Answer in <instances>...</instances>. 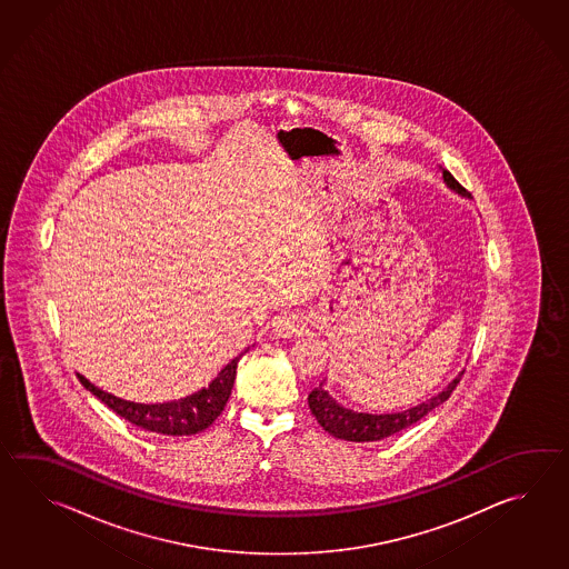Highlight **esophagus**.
<instances>
[{"mask_svg": "<svg viewBox=\"0 0 569 569\" xmlns=\"http://www.w3.org/2000/svg\"><path fill=\"white\" fill-rule=\"evenodd\" d=\"M272 331L279 338H292L301 331V319L299 315L295 313H280L272 319Z\"/></svg>", "mask_w": 569, "mask_h": 569, "instance_id": "34e87169", "label": "esophagus"}]
</instances>
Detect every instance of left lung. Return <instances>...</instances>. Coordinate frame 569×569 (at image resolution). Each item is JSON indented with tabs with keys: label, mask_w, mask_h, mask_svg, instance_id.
Segmentation results:
<instances>
[{
	"label": "left lung",
	"mask_w": 569,
	"mask_h": 569,
	"mask_svg": "<svg viewBox=\"0 0 569 569\" xmlns=\"http://www.w3.org/2000/svg\"><path fill=\"white\" fill-rule=\"evenodd\" d=\"M441 172H443V182L451 191H456L461 197H470V193L453 179V174L449 170L441 169ZM461 375L456 376L439 395L425 400L412 409H407V411L390 412V415L351 411V409L341 407L338 400L327 392L323 382L309 392V409L313 412L317 423L321 425L329 436L346 439V441H380L385 437L395 436L402 429L421 421L425 415H429L436 407L443 405L458 387Z\"/></svg>",
	"instance_id": "8db88e82"
}]
</instances>
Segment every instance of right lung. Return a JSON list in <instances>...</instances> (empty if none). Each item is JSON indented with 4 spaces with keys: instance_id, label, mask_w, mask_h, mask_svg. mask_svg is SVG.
Wrapping results in <instances>:
<instances>
[{
    "instance_id": "add662e5",
    "label": "right lung",
    "mask_w": 569,
    "mask_h": 569,
    "mask_svg": "<svg viewBox=\"0 0 569 569\" xmlns=\"http://www.w3.org/2000/svg\"><path fill=\"white\" fill-rule=\"evenodd\" d=\"M246 351H242L238 358H233L228 366H223L221 372L209 382V387L197 390L191 397L170 400V402H157V405L118 399L106 390L97 388L96 385H91L86 376L77 375V378L91 395H96L97 399L106 402L111 411L118 412L136 427H142L146 431L160 433V436H194L213 423L223 411L236 380V368Z\"/></svg>"
}]
</instances>
